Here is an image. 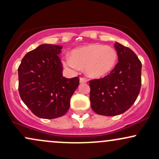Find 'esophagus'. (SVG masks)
Wrapping results in <instances>:
<instances>
[{
	"instance_id": "1",
	"label": "esophagus",
	"mask_w": 159,
	"mask_h": 159,
	"mask_svg": "<svg viewBox=\"0 0 159 159\" xmlns=\"http://www.w3.org/2000/svg\"><path fill=\"white\" fill-rule=\"evenodd\" d=\"M87 79L85 78H80V83L81 84H84V83H87Z\"/></svg>"
}]
</instances>
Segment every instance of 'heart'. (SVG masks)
<instances>
[{
    "instance_id": "b5f03b06",
    "label": "heart",
    "mask_w": 159,
    "mask_h": 159,
    "mask_svg": "<svg viewBox=\"0 0 159 159\" xmlns=\"http://www.w3.org/2000/svg\"><path fill=\"white\" fill-rule=\"evenodd\" d=\"M118 59L116 49L100 44H91L74 49L71 57L66 56L63 63L66 67L78 70L85 69L90 77L99 78L114 69Z\"/></svg>"
}]
</instances>
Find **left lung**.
Instances as JSON below:
<instances>
[{
	"label": "left lung",
	"mask_w": 159,
	"mask_h": 159,
	"mask_svg": "<svg viewBox=\"0 0 159 159\" xmlns=\"http://www.w3.org/2000/svg\"><path fill=\"white\" fill-rule=\"evenodd\" d=\"M118 62L107 75L90 81V105L96 114L116 116L136 101L141 87V62L132 49L114 44Z\"/></svg>",
	"instance_id": "obj_1"
}]
</instances>
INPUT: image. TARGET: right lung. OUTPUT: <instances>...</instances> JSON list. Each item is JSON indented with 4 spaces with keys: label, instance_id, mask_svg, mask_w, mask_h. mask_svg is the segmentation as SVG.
<instances>
[{
    "label": "right lung",
    "instance_id": "1",
    "mask_svg": "<svg viewBox=\"0 0 159 159\" xmlns=\"http://www.w3.org/2000/svg\"><path fill=\"white\" fill-rule=\"evenodd\" d=\"M63 47L43 44L25 54L18 69L20 97L36 116L54 119L63 116L79 84V78L63 77L58 54Z\"/></svg>",
    "mask_w": 159,
    "mask_h": 159
}]
</instances>
